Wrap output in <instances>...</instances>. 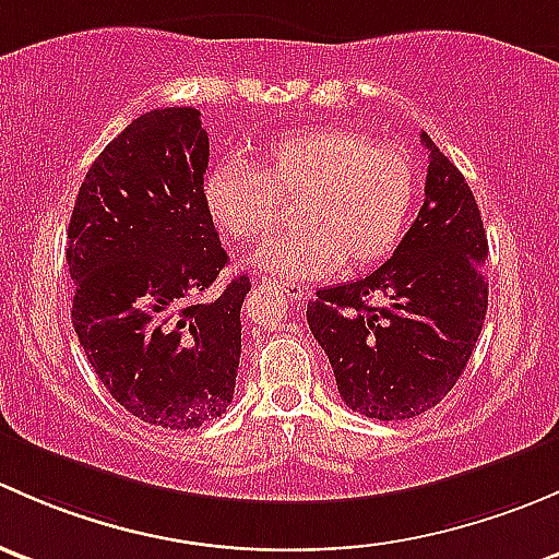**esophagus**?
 Returning a JSON list of instances; mask_svg holds the SVG:
<instances>
[{"mask_svg":"<svg viewBox=\"0 0 559 559\" xmlns=\"http://www.w3.org/2000/svg\"><path fill=\"white\" fill-rule=\"evenodd\" d=\"M266 285L277 287V290H280V293H285V296L290 298V301H301V298L307 296V290H304L301 285H293V282H277V280H266Z\"/></svg>","mask_w":559,"mask_h":559,"instance_id":"34e87169","label":"esophagus"}]
</instances>
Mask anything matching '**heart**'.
<instances>
[{
	"label": "heart",
	"mask_w": 559,
	"mask_h": 559,
	"mask_svg": "<svg viewBox=\"0 0 559 559\" xmlns=\"http://www.w3.org/2000/svg\"><path fill=\"white\" fill-rule=\"evenodd\" d=\"M419 193L412 155L347 129H301L280 136L261 166L226 158L206 175L204 206L223 237L245 245L285 221L296 201L301 226L255 252L269 277H320L384 261L404 239Z\"/></svg>",
	"instance_id": "obj_1"
}]
</instances>
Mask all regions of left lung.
I'll return each instance as SVG.
<instances>
[{
    "mask_svg": "<svg viewBox=\"0 0 559 559\" xmlns=\"http://www.w3.org/2000/svg\"><path fill=\"white\" fill-rule=\"evenodd\" d=\"M430 155L425 204L399 250L366 277L318 290L307 320L338 395L371 419H408L444 399L465 371L487 314V234L457 166Z\"/></svg>",
    "mask_w": 559,
    "mask_h": 559,
    "instance_id": "obj_1",
    "label": "left lung"
}]
</instances>
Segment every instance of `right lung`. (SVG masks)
<instances>
[{
  "label": "right lung",
  "mask_w": 559,
  "mask_h": 559,
  "mask_svg": "<svg viewBox=\"0 0 559 559\" xmlns=\"http://www.w3.org/2000/svg\"><path fill=\"white\" fill-rule=\"evenodd\" d=\"M193 107L151 109L91 164L67 228L72 325L96 377L142 423L188 430L234 399L250 277L201 301L228 266Z\"/></svg>",
  "instance_id": "1"
}]
</instances>
